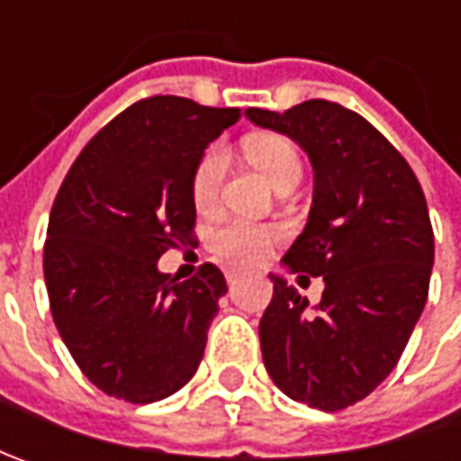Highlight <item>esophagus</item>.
<instances>
[{"label": "esophagus", "mask_w": 461, "mask_h": 461, "mask_svg": "<svg viewBox=\"0 0 461 461\" xmlns=\"http://www.w3.org/2000/svg\"><path fill=\"white\" fill-rule=\"evenodd\" d=\"M240 272L239 269H225V279H228V285H236L239 282Z\"/></svg>", "instance_id": "esophagus-1"}]
</instances>
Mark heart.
<instances>
[{
    "label": "heart",
    "mask_w": 461,
    "mask_h": 461,
    "mask_svg": "<svg viewBox=\"0 0 461 461\" xmlns=\"http://www.w3.org/2000/svg\"><path fill=\"white\" fill-rule=\"evenodd\" d=\"M243 151L249 161L269 179V185L279 189L282 185L300 182L303 161L300 153L290 140L275 135H254L243 143ZM228 171V153L222 146L207 149L200 164L192 174V200L200 210H207L221 197L222 179ZM275 239V230L267 225L246 221H222L210 230V249L233 264H251L257 261L267 246Z\"/></svg>",
    "instance_id": "heart-1"
}]
</instances>
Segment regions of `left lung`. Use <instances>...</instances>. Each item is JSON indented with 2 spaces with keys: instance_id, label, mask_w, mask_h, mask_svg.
<instances>
[{
  "instance_id": "obj_1",
  "label": "left lung",
  "mask_w": 461,
  "mask_h": 461,
  "mask_svg": "<svg viewBox=\"0 0 461 461\" xmlns=\"http://www.w3.org/2000/svg\"><path fill=\"white\" fill-rule=\"evenodd\" d=\"M308 153L312 204L282 267L297 282L323 276L308 297L279 275L258 323L264 366L287 398L341 411L366 398L398 364L429 297L434 230L413 168L362 115L326 99L287 113L246 110Z\"/></svg>"
}]
</instances>
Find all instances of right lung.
I'll list each match as a JSON object with an SVG mask.
<instances>
[{
  "label": "right lung",
  "mask_w": 461,
  "mask_h": 461,
  "mask_svg": "<svg viewBox=\"0 0 461 461\" xmlns=\"http://www.w3.org/2000/svg\"><path fill=\"white\" fill-rule=\"evenodd\" d=\"M239 120L236 107L185 97L135 102L68 168L48 221L50 312L84 377L128 402H156L194 377L228 293L218 267L179 282L158 272L192 243V174Z\"/></svg>",
  "instance_id": "obj_1"
}]
</instances>
